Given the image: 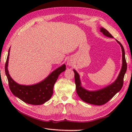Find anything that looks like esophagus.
<instances>
[{
	"label": "esophagus",
	"instance_id": "esophagus-1",
	"mask_svg": "<svg viewBox=\"0 0 132 132\" xmlns=\"http://www.w3.org/2000/svg\"><path fill=\"white\" fill-rule=\"evenodd\" d=\"M72 64H73V62H72V61L70 60H69L68 61V64L69 66H71L72 65Z\"/></svg>",
	"mask_w": 132,
	"mask_h": 132
}]
</instances>
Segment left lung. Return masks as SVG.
I'll return each mask as SVG.
<instances>
[{
    "mask_svg": "<svg viewBox=\"0 0 132 132\" xmlns=\"http://www.w3.org/2000/svg\"><path fill=\"white\" fill-rule=\"evenodd\" d=\"M100 32L108 37H113L111 33L104 28H101ZM116 41L121 47L122 52V64L121 70L120 72L118 77L112 84L97 91H87L81 86L79 75L78 74V72L74 70L77 93L80 99L85 102L96 105H103L107 103L109 100H111L122 87L123 83H124V75L127 69V63L125 60L124 47L119 41L117 40Z\"/></svg>",
    "mask_w": 132,
    "mask_h": 132,
    "instance_id": "left-lung-1",
    "label": "left lung"
}]
</instances>
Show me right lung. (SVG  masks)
Wrapping results in <instances>:
<instances>
[{"mask_svg":"<svg viewBox=\"0 0 132 132\" xmlns=\"http://www.w3.org/2000/svg\"><path fill=\"white\" fill-rule=\"evenodd\" d=\"M10 48L5 64V72L7 77L8 85L12 93L24 102L32 105H41L48 101L52 97L53 87L58 76L66 70V65L62 66L53 71L42 82L31 86L21 85L16 83L8 73V62Z\"/></svg>","mask_w":132,"mask_h":132,"instance_id":"add662e5","label":"right lung"}]
</instances>
